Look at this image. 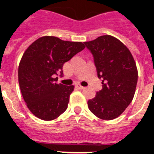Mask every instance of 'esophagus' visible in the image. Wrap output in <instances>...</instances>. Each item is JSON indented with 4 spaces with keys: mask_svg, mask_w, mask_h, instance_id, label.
<instances>
[{
    "mask_svg": "<svg viewBox=\"0 0 154 154\" xmlns=\"http://www.w3.org/2000/svg\"><path fill=\"white\" fill-rule=\"evenodd\" d=\"M76 87H77V88L78 89H85V87L82 86V85H76Z\"/></svg>",
    "mask_w": 154,
    "mask_h": 154,
    "instance_id": "obj_1",
    "label": "esophagus"
}]
</instances>
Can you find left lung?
Instances as JSON below:
<instances>
[{
  "instance_id": "8db88e82",
  "label": "left lung",
  "mask_w": 154,
  "mask_h": 154,
  "mask_svg": "<svg viewBox=\"0 0 154 154\" xmlns=\"http://www.w3.org/2000/svg\"><path fill=\"white\" fill-rule=\"evenodd\" d=\"M84 43L94 56L103 85L96 97L89 100L88 107L101 119H115L134 98L138 77L136 62L129 49L110 35Z\"/></svg>"
}]
</instances>
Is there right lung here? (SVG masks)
<instances>
[{
	"instance_id": "obj_1",
	"label": "right lung",
	"mask_w": 154,
	"mask_h": 154,
	"mask_svg": "<svg viewBox=\"0 0 154 154\" xmlns=\"http://www.w3.org/2000/svg\"><path fill=\"white\" fill-rule=\"evenodd\" d=\"M85 48L82 42L45 36L25 50L18 67V82L27 107L44 121L56 119L68 107L73 85L57 84L66 61Z\"/></svg>"
}]
</instances>
